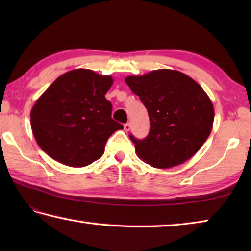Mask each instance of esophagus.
<instances>
[{"label": "esophagus", "mask_w": 251, "mask_h": 251, "mask_svg": "<svg viewBox=\"0 0 251 251\" xmlns=\"http://www.w3.org/2000/svg\"><path fill=\"white\" fill-rule=\"evenodd\" d=\"M124 130L125 131H129L130 130V124H129V123H127V124L124 125Z\"/></svg>", "instance_id": "obj_1"}]
</instances>
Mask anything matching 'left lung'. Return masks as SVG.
<instances>
[{"label":"left lung","mask_w":251,"mask_h":251,"mask_svg":"<svg viewBox=\"0 0 251 251\" xmlns=\"http://www.w3.org/2000/svg\"><path fill=\"white\" fill-rule=\"evenodd\" d=\"M125 82L150 116L151 130L145 139L129 135L139 158L160 169L192 158L210 135L215 116L201 85L181 72L167 69L127 76Z\"/></svg>","instance_id":"1"}]
</instances>
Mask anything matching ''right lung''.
Wrapping results in <instances>:
<instances>
[{"label": "right lung", "mask_w": 251, "mask_h": 251, "mask_svg": "<svg viewBox=\"0 0 251 251\" xmlns=\"http://www.w3.org/2000/svg\"><path fill=\"white\" fill-rule=\"evenodd\" d=\"M113 77L92 70L67 72L54 80L31 110L34 138L58 163L84 167L100 158L114 131L123 125L113 120L105 94Z\"/></svg>", "instance_id": "1"}]
</instances>
